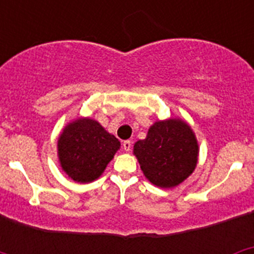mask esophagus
Instances as JSON below:
<instances>
[{
    "mask_svg": "<svg viewBox=\"0 0 254 254\" xmlns=\"http://www.w3.org/2000/svg\"><path fill=\"white\" fill-rule=\"evenodd\" d=\"M122 147H123V150H125V151H129V150H131V147H132V142L129 140L123 141Z\"/></svg>",
    "mask_w": 254,
    "mask_h": 254,
    "instance_id": "esophagus-1",
    "label": "esophagus"
}]
</instances>
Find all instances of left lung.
I'll return each instance as SVG.
<instances>
[{"label":"left lung","mask_w":254,"mask_h":254,"mask_svg":"<svg viewBox=\"0 0 254 254\" xmlns=\"http://www.w3.org/2000/svg\"><path fill=\"white\" fill-rule=\"evenodd\" d=\"M133 152L143 174L152 185L172 188L194 170L198 145L187 123L167 120L154 123L146 138L134 143Z\"/></svg>","instance_id":"8db88e82"}]
</instances>
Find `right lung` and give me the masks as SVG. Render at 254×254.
Masks as SVG:
<instances>
[{"label":"right lung","instance_id":"1","mask_svg":"<svg viewBox=\"0 0 254 254\" xmlns=\"http://www.w3.org/2000/svg\"><path fill=\"white\" fill-rule=\"evenodd\" d=\"M121 143L96 121L81 118L69 123L58 138L61 167L80 183L96 179L113 159Z\"/></svg>","mask_w":254,"mask_h":254}]
</instances>
